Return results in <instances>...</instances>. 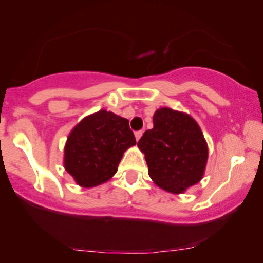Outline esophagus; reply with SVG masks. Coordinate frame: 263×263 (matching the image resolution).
Segmentation results:
<instances>
[{
    "mask_svg": "<svg viewBox=\"0 0 263 263\" xmlns=\"http://www.w3.org/2000/svg\"><path fill=\"white\" fill-rule=\"evenodd\" d=\"M142 134H143V132H142V130L135 132V138H136V141H139L140 138H141V136H142Z\"/></svg>",
    "mask_w": 263,
    "mask_h": 263,
    "instance_id": "34e87169",
    "label": "esophagus"
}]
</instances>
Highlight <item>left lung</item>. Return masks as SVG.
I'll return each mask as SVG.
<instances>
[{"label":"left lung","instance_id":"1","mask_svg":"<svg viewBox=\"0 0 263 263\" xmlns=\"http://www.w3.org/2000/svg\"><path fill=\"white\" fill-rule=\"evenodd\" d=\"M138 147L145 154L149 177L168 193L182 194L202 178L208 147L189 115L168 107L157 110L153 128L145 132Z\"/></svg>","mask_w":263,"mask_h":263}]
</instances>
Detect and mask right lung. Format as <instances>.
Returning a JSON list of instances; mask_svg holds the SVG:
<instances>
[{"label":"right lung","mask_w":263,"mask_h":263,"mask_svg":"<svg viewBox=\"0 0 263 263\" xmlns=\"http://www.w3.org/2000/svg\"><path fill=\"white\" fill-rule=\"evenodd\" d=\"M135 143L127 118L100 110L70 132L64 147V168L79 185L93 188L116 174L123 153Z\"/></svg>","instance_id":"1"}]
</instances>
